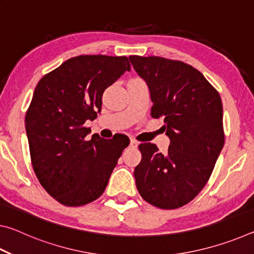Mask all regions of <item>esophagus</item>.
Wrapping results in <instances>:
<instances>
[{"label": "esophagus", "instance_id": "esophagus-1", "mask_svg": "<svg viewBox=\"0 0 254 254\" xmlns=\"http://www.w3.org/2000/svg\"><path fill=\"white\" fill-rule=\"evenodd\" d=\"M137 144H139V142H137V141H135L134 139H131V141H130V145L132 148H136L137 147Z\"/></svg>", "mask_w": 254, "mask_h": 254}]
</instances>
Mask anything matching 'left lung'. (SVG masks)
Masks as SVG:
<instances>
[{"instance_id":"8db88e82","label":"left lung","mask_w":254,"mask_h":254,"mask_svg":"<svg viewBox=\"0 0 254 254\" xmlns=\"http://www.w3.org/2000/svg\"><path fill=\"white\" fill-rule=\"evenodd\" d=\"M128 59L149 87L151 117L163 118L170 139L165 154L153 143L139 145L136 188L156 207H182L208 182L224 145L221 96L200 71L183 62L156 56Z\"/></svg>"}]
</instances>
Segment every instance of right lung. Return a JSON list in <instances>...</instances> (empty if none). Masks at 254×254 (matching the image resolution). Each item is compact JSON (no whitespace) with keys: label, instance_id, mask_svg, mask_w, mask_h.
<instances>
[{"label":"right lung","instance_id":"right-lung-1","mask_svg":"<svg viewBox=\"0 0 254 254\" xmlns=\"http://www.w3.org/2000/svg\"><path fill=\"white\" fill-rule=\"evenodd\" d=\"M131 66L127 57L92 55L66 60L33 92L25 131L34 173L50 196L66 206L97 199L130 140L87 137L84 127L102 109L105 89ZM121 137L123 140H120Z\"/></svg>","mask_w":254,"mask_h":254}]
</instances>
